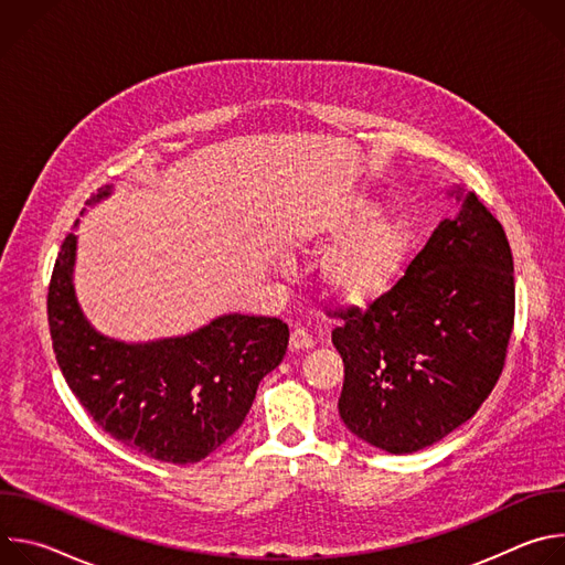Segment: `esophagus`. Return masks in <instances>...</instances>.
<instances>
[{
    "label": "esophagus",
    "mask_w": 565,
    "mask_h": 565,
    "mask_svg": "<svg viewBox=\"0 0 565 565\" xmlns=\"http://www.w3.org/2000/svg\"><path fill=\"white\" fill-rule=\"evenodd\" d=\"M315 342H312V338L308 335V331H303V329H292V333H290V351H306V349H310Z\"/></svg>",
    "instance_id": "1"
}]
</instances>
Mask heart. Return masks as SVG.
<instances>
[{
    "mask_svg": "<svg viewBox=\"0 0 565 565\" xmlns=\"http://www.w3.org/2000/svg\"><path fill=\"white\" fill-rule=\"evenodd\" d=\"M306 236L333 244L319 264L327 292L347 306H371L391 297L407 279L418 253V225L412 214L366 196H349L321 214Z\"/></svg>",
    "mask_w": 565,
    "mask_h": 565,
    "instance_id": "obj_1",
    "label": "heart"
}]
</instances>
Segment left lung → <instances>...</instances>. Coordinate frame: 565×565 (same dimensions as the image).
Instances as JSON below:
<instances>
[{"instance_id":"left-lung-1","label":"left lung","mask_w":565,"mask_h":565,"mask_svg":"<svg viewBox=\"0 0 565 565\" xmlns=\"http://www.w3.org/2000/svg\"><path fill=\"white\" fill-rule=\"evenodd\" d=\"M399 288L333 331L344 362L340 418L353 436L414 454L467 423L492 393L514 327L503 225L460 185Z\"/></svg>"}]
</instances>
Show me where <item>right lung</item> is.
I'll list each match as a JSON object with an SVG mask.
<instances>
[{"label":"right lung","mask_w":565,"mask_h":565,"mask_svg":"<svg viewBox=\"0 0 565 565\" xmlns=\"http://www.w3.org/2000/svg\"><path fill=\"white\" fill-rule=\"evenodd\" d=\"M111 192V185L100 188L89 205ZM75 255L77 234L71 232L46 301L68 388L109 436L138 454L174 465L203 460L246 420L259 382L286 355L288 327L277 317L227 312L177 338L125 342L103 335L79 308Z\"/></svg>","instance_id":"right-lung-1"}]
</instances>
